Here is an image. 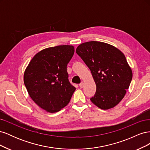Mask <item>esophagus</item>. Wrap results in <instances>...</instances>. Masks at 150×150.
Wrapping results in <instances>:
<instances>
[{
  "label": "esophagus",
  "mask_w": 150,
  "mask_h": 150,
  "mask_svg": "<svg viewBox=\"0 0 150 150\" xmlns=\"http://www.w3.org/2000/svg\"><path fill=\"white\" fill-rule=\"evenodd\" d=\"M83 86H84V83H81L79 84V87H80L81 88H83Z\"/></svg>",
  "instance_id": "34e87169"
}]
</instances>
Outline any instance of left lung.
<instances>
[{
    "label": "left lung",
    "mask_w": 150,
    "mask_h": 150,
    "mask_svg": "<svg viewBox=\"0 0 150 150\" xmlns=\"http://www.w3.org/2000/svg\"><path fill=\"white\" fill-rule=\"evenodd\" d=\"M76 52L89 68L96 85L91 101L102 110L115 107L124 98L133 77L123 53L98 41L81 44Z\"/></svg>",
    "instance_id": "1"
}]
</instances>
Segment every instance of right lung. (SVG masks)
Segmentation results:
<instances>
[{"label": "right lung", "instance_id": "obj_1", "mask_svg": "<svg viewBox=\"0 0 150 150\" xmlns=\"http://www.w3.org/2000/svg\"><path fill=\"white\" fill-rule=\"evenodd\" d=\"M74 53V47L68 45L45 49L35 54L26 68L24 81L29 96L47 112L65 107L76 90L67 71Z\"/></svg>", "mask_w": 150, "mask_h": 150}]
</instances>
